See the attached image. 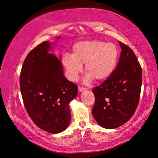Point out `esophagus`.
Listing matches in <instances>:
<instances>
[{
  "instance_id": "1",
  "label": "esophagus",
  "mask_w": 158,
  "mask_h": 158,
  "mask_svg": "<svg viewBox=\"0 0 158 158\" xmlns=\"http://www.w3.org/2000/svg\"><path fill=\"white\" fill-rule=\"evenodd\" d=\"M78 89L79 92H83V91H85V88H83V87H81V86H79L78 87Z\"/></svg>"
}]
</instances>
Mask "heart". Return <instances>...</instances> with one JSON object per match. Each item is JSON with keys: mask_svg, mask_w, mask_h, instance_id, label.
Masks as SVG:
<instances>
[{"mask_svg": "<svg viewBox=\"0 0 158 158\" xmlns=\"http://www.w3.org/2000/svg\"><path fill=\"white\" fill-rule=\"evenodd\" d=\"M118 55L115 44L94 40L77 43L73 47L72 55H65L62 61L70 81H75L85 64V72L88 74L86 81L92 79L103 81L114 73Z\"/></svg>", "mask_w": 158, "mask_h": 158, "instance_id": "obj_1", "label": "heart"}]
</instances>
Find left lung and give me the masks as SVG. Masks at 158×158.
Returning <instances> with one entry per match:
<instances>
[{"label": "left lung", "mask_w": 158, "mask_h": 158, "mask_svg": "<svg viewBox=\"0 0 158 158\" xmlns=\"http://www.w3.org/2000/svg\"><path fill=\"white\" fill-rule=\"evenodd\" d=\"M121 52L114 73L92 89L95 103L92 112L98 124L115 129L127 123L138 106L142 68L134 51L119 42Z\"/></svg>", "instance_id": "8db88e82"}]
</instances>
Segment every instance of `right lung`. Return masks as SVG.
Returning a JSON list of instances; mask_svg holds the SVG:
<instances>
[{
    "label": "right lung",
    "mask_w": 158,
    "mask_h": 158,
    "mask_svg": "<svg viewBox=\"0 0 158 158\" xmlns=\"http://www.w3.org/2000/svg\"><path fill=\"white\" fill-rule=\"evenodd\" d=\"M51 49V42L45 41L29 52L22 66L20 87L24 106L33 123L42 130L57 134L69 124V103L77 95L78 88L64 76L62 64L49 53Z\"/></svg>",
    "instance_id": "right-lung-1"
}]
</instances>
